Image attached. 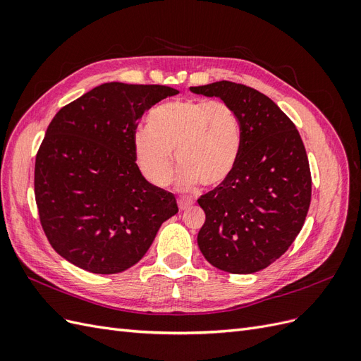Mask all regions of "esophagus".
<instances>
[{"label":"esophagus","instance_id":"1","mask_svg":"<svg viewBox=\"0 0 361 361\" xmlns=\"http://www.w3.org/2000/svg\"><path fill=\"white\" fill-rule=\"evenodd\" d=\"M178 204H179V209L180 211H187V209H190V207L192 206V202L187 200V199H179Z\"/></svg>","mask_w":361,"mask_h":361}]
</instances>
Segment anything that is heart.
Returning a JSON list of instances; mask_svg holds the SVG:
<instances>
[{
  "instance_id": "obj_1",
  "label": "heart",
  "mask_w": 361,
  "mask_h": 361,
  "mask_svg": "<svg viewBox=\"0 0 361 361\" xmlns=\"http://www.w3.org/2000/svg\"><path fill=\"white\" fill-rule=\"evenodd\" d=\"M147 130L134 135L137 166L155 187H167L180 169L179 188L191 191L202 182L216 187L233 173L241 154V123L231 104L221 99L164 102L146 118Z\"/></svg>"
}]
</instances>
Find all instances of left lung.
<instances>
[{"label": "left lung", "mask_w": 361, "mask_h": 361, "mask_svg": "<svg viewBox=\"0 0 361 361\" xmlns=\"http://www.w3.org/2000/svg\"><path fill=\"white\" fill-rule=\"evenodd\" d=\"M231 104L241 123V154L226 182L197 200L206 214L197 244L204 259L231 274H253L292 245L312 197L310 167L290 118L244 84L190 87Z\"/></svg>", "instance_id": "left-lung-1"}]
</instances>
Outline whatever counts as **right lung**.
<instances>
[{
    "mask_svg": "<svg viewBox=\"0 0 361 361\" xmlns=\"http://www.w3.org/2000/svg\"><path fill=\"white\" fill-rule=\"evenodd\" d=\"M174 94L167 85L105 82L52 118L35 194L49 244L75 267L94 274L134 267L178 214L174 195L145 179L133 149L141 116Z\"/></svg>",
    "mask_w": 361,
    "mask_h": 361,
    "instance_id": "1",
    "label": "right lung"
}]
</instances>
